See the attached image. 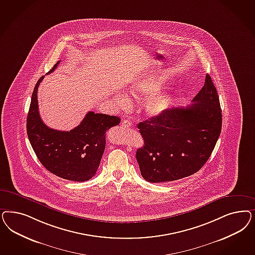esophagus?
Segmentation results:
<instances>
[{"label":"esophagus","instance_id":"34e87169","mask_svg":"<svg viewBox=\"0 0 255 255\" xmlns=\"http://www.w3.org/2000/svg\"><path fill=\"white\" fill-rule=\"evenodd\" d=\"M121 126L125 128H128L131 127V122H129L128 120H124L122 124H121Z\"/></svg>","mask_w":255,"mask_h":255}]
</instances>
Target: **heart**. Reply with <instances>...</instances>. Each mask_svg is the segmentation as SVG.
Masks as SVG:
<instances>
[{"instance_id": "obj_1", "label": "heart", "mask_w": 255, "mask_h": 255, "mask_svg": "<svg viewBox=\"0 0 255 255\" xmlns=\"http://www.w3.org/2000/svg\"><path fill=\"white\" fill-rule=\"evenodd\" d=\"M162 85L163 82L158 78L147 76L132 82L129 86L128 94L134 99H141L150 95L143 103V110L148 117H160L173 104V97L169 93L158 91ZM115 102L117 106L124 109H127L130 105L128 99L121 95H118L115 98Z\"/></svg>"}]
</instances>
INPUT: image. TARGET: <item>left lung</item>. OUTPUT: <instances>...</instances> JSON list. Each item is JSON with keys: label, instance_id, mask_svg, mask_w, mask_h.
<instances>
[{"label": "left lung", "instance_id": "obj_1", "mask_svg": "<svg viewBox=\"0 0 255 255\" xmlns=\"http://www.w3.org/2000/svg\"><path fill=\"white\" fill-rule=\"evenodd\" d=\"M188 107L169 109L138 124L143 145L136 152L141 176L151 183L178 180L198 172L222 131V109L207 74L205 85Z\"/></svg>", "mask_w": 255, "mask_h": 255}]
</instances>
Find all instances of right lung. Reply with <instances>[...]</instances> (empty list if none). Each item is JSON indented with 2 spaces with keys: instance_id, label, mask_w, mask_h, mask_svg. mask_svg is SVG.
<instances>
[{
  "instance_id": "right-lung-1",
  "label": "right lung",
  "mask_w": 255,
  "mask_h": 255,
  "mask_svg": "<svg viewBox=\"0 0 255 255\" xmlns=\"http://www.w3.org/2000/svg\"><path fill=\"white\" fill-rule=\"evenodd\" d=\"M60 61L49 70L51 73ZM36 82L27 116V135L41 164L50 173L66 180L84 182L99 169L106 145V131L120 124L113 115L89 112L82 123L69 131L52 129L43 123L38 112Z\"/></svg>"
}]
</instances>
